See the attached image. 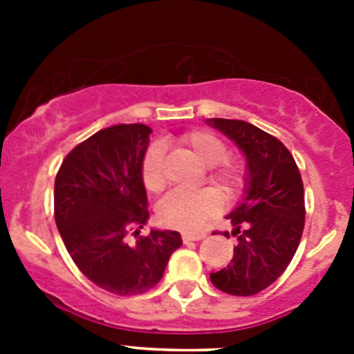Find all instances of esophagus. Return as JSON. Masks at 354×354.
<instances>
[{
    "instance_id": "1",
    "label": "esophagus",
    "mask_w": 354,
    "mask_h": 354,
    "mask_svg": "<svg viewBox=\"0 0 354 354\" xmlns=\"http://www.w3.org/2000/svg\"><path fill=\"white\" fill-rule=\"evenodd\" d=\"M205 236H207V232H204V230H195V232H183V241H184V243H187V241H200V239H204Z\"/></svg>"
}]
</instances>
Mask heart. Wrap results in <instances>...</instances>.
<instances>
[{
    "instance_id": "b5f03b06",
    "label": "heart",
    "mask_w": 354,
    "mask_h": 354,
    "mask_svg": "<svg viewBox=\"0 0 354 354\" xmlns=\"http://www.w3.org/2000/svg\"><path fill=\"white\" fill-rule=\"evenodd\" d=\"M179 147L192 152L207 167L209 179L223 189L228 196H237L246 186V168L243 161L227 156V145L216 134L204 129H193L180 134ZM143 187L152 195L167 187V170L162 147L154 143L143 154L140 167ZM223 205V195L216 187H202L198 192H171L159 202L158 220L165 227L192 230L216 214Z\"/></svg>"
}]
</instances>
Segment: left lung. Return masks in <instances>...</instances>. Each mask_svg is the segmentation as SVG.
I'll return each mask as SVG.
<instances>
[{
  "label": "left lung",
  "instance_id": "obj_1",
  "mask_svg": "<svg viewBox=\"0 0 354 354\" xmlns=\"http://www.w3.org/2000/svg\"><path fill=\"white\" fill-rule=\"evenodd\" d=\"M211 124L241 147L250 171L246 198L227 216L237 237L234 257L211 273V282L232 296H253L287 270L298 250L305 227L301 174L273 134L243 120L211 118Z\"/></svg>",
  "mask_w": 354,
  "mask_h": 354
}]
</instances>
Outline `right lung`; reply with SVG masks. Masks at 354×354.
I'll list each match as a JSON object with an SVG mask.
<instances>
[{
    "mask_svg": "<svg viewBox=\"0 0 354 354\" xmlns=\"http://www.w3.org/2000/svg\"><path fill=\"white\" fill-rule=\"evenodd\" d=\"M145 124L97 131L65 156L55 179V220L81 273L118 296L147 292L183 245L175 230H150L140 175L149 147Z\"/></svg>",
    "mask_w": 354,
    "mask_h": 354,
    "instance_id": "obj_1",
    "label": "right lung"
}]
</instances>
